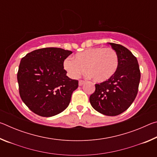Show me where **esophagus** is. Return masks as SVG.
<instances>
[{
  "instance_id": "esophagus-1",
  "label": "esophagus",
  "mask_w": 157,
  "mask_h": 157,
  "mask_svg": "<svg viewBox=\"0 0 157 157\" xmlns=\"http://www.w3.org/2000/svg\"><path fill=\"white\" fill-rule=\"evenodd\" d=\"M84 82H85L84 80H82V79H80V80H79V86H82V85L84 84Z\"/></svg>"
}]
</instances>
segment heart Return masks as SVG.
<instances>
[{
	"label": "heart",
	"instance_id": "1",
	"mask_svg": "<svg viewBox=\"0 0 157 157\" xmlns=\"http://www.w3.org/2000/svg\"><path fill=\"white\" fill-rule=\"evenodd\" d=\"M118 56L111 48L95 47L77 53L73 60L66 58L63 67L68 75L76 78L84 71L94 81L103 82L114 75L118 67Z\"/></svg>",
	"mask_w": 157,
	"mask_h": 157
}]
</instances>
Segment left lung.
<instances>
[{"label": "left lung", "mask_w": 157, "mask_h": 157, "mask_svg": "<svg viewBox=\"0 0 157 157\" xmlns=\"http://www.w3.org/2000/svg\"><path fill=\"white\" fill-rule=\"evenodd\" d=\"M118 56L119 63L114 75L95 84L89 101L94 109L106 116H114L127 110L136 98L140 79L136 57L127 48L109 43Z\"/></svg>", "instance_id": "8db88e82"}]
</instances>
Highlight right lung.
Segmentation results:
<instances>
[{
	"label": "right lung",
	"instance_id": "add662e5",
	"mask_svg": "<svg viewBox=\"0 0 157 157\" xmlns=\"http://www.w3.org/2000/svg\"><path fill=\"white\" fill-rule=\"evenodd\" d=\"M72 51L44 48L28 53L17 73L21 100L37 115L50 117L65 110L78 81L69 78L63 61Z\"/></svg>",
	"mask_w": 157,
	"mask_h": 157
}]
</instances>
